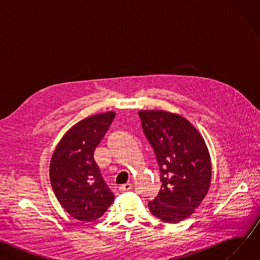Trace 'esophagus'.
<instances>
[{
    "instance_id": "1",
    "label": "esophagus",
    "mask_w": 260,
    "mask_h": 260,
    "mask_svg": "<svg viewBox=\"0 0 260 260\" xmlns=\"http://www.w3.org/2000/svg\"><path fill=\"white\" fill-rule=\"evenodd\" d=\"M132 188H133V184H132V183H126V184L120 185V186H119V190H121V191L131 190Z\"/></svg>"
}]
</instances>
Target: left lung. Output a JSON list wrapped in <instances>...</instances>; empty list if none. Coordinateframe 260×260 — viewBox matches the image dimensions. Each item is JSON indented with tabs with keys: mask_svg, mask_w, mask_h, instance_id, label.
Instances as JSON below:
<instances>
[{
	"mask_svg": "<svg viewBox=\"0 0 260 260\" xmlns=\"http://www.w3.org/2000/svg\"><path fill=\"white\" fill-rule=\"evenodd\" d=\"M139 116L160 170V190L148 207L161 221L178 223L194 213L209 191L212 165L208 147L199 131L179 114L141 110Z\"/></svg>",
	"mask_w": 260,
	"mask_h": 260,
	"instance_id": "left-lung-1",
	"label": "left lung"
}]
</instances>
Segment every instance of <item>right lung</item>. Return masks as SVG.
I'll use <instances>...</instances> for the list:
<instances>
[{
  "instance_id": "1",
  "label": "right lung",
  "mask_w": 260,
  "mask_h": 260,
  "mask_svg": "<svg viewBox=\"0 0 260 260\" xmlns=\"http://www.w3.org/2000/svg\"><path fill=\"white\" fill-rule=\"evenodd\" d=\"M115 115L110 111L74 124L52 154L49 178L53 192L64 211L77 220H96L114 201L93 153Z\"/></svg>"
}]
</instances>
